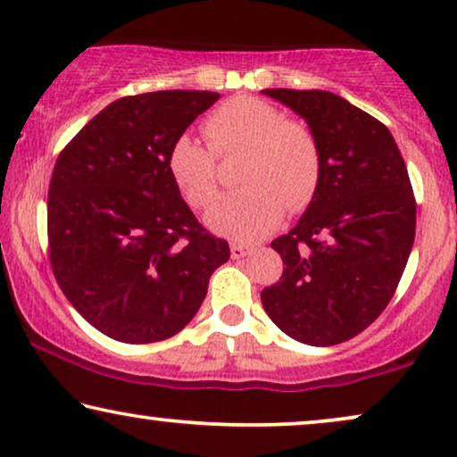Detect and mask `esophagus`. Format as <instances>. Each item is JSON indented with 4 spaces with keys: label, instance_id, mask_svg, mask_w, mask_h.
Here are the masks:
<instances>
[{
    "label": "esophagus",
    "instance_id": "obj_1",
    "mask_svg": "<svg viewBox=\"0 0 457 457\" xmlns=\"http://www.w3.org/2000/svg\"><path fill=\"white\" fill-rule=\"evenodd\" d=\"M249 252H252V249H249L247 245H243V243H230V258L233 260L245 258V255H249Z\"/></svg>",
    "mask_w": 457,
    "mask_h": 457
}]
</instances>
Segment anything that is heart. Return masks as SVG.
Listing matches in <instances>:
<instances>
[{"label":"heart","instance_id":"b5f03b06","mask_svg":"<svg viewBox=\"0 0 457 457\" xmlns=\"http://www.w3.org/2000/svg\"><path fill=\"white\" fill-rule=\"evenodd\" d=\"M208 145L180 135L168 152V172L185 202L208 208L218 193L216 155L243 152L237 183L205 216L218 235L241 243L258 241L283 220L285 210L299 212L320 183L322 158L316 137L302 122L258 97H233L204 120Z\"/></svg>","mask_w":457,"mask_h":457}]
</instances>
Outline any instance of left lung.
I'll list each match as a JSON object with an SVG mask.
<instances>
[{"mask_svg": "<svg viewBox=\"0 0 457 457\" xmlns=\"http://www.w3.org/2000/svg\"><path fill=\"white\" fill-rule=\"evenodd\" d=\"M262 93L308 122L322 158L303 216L272 241L285 268L262 305L291 339L337 345L377 320L408 264L416 233L408 168L389 129L341 96Z\"/></svg>", "mask_w": 457, "mask_h": 457, "instance_id": "1", "label": "left lung"}]
</instances>
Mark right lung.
Instances as JSON below:
<instances>
[{"mask_svg":"<svg viewBox=\"0 0 457 457\" xmlns=\"http://www.w3.org/2000/svg\"><path fill=\"white\" fill-rule=\"evenodd\" d=\"M214 91L120 97L93 116L54 166L49 260L72 308L99 333L154 343L197 314L230 258L174 187L172 143L216 104Z\"/></svg>","mask_w":457,"mask_h":457,"instance_id":"add662e5","label":"right lung"}]
</instances>
